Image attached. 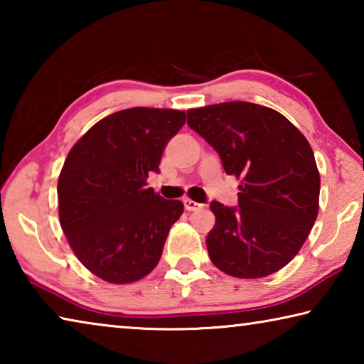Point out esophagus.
<instances>
[{
	"mask_svg": "<svg viewBox=\"0 0 364 364\" xmlns=\"http://www.w3.org/2000/svg\"><path fill=\"white\" fill-rule=\"evenodd\" d=\"M184 207H186V210L194 212V210H199V208H202L204 205L199 204V202L193 200V199H184Z\"/></svg>",
	"mask_w": 364,
	"mask_h": 364,
	"instance_id": "esophagus-1",
	"label": "esophagus"
}]
</instances>
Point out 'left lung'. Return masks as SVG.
I'll return each instance as SVG.
<instances>
[{"label":"left lung","instance_id":"obj_1","mask_svg":"<svg viewBox=\"0 0 364 364\" xmlns=\"http://www.w3.org/2000/svg\"><path fill=\"white\" fill-rule=\"evenodd\" d=\"M188 125L241 178L237 207L213 200L208 257L223 273L264 278L292 260L319 207V171L306 138L276 110L232 101L188 110Z\"/></svg>","mask_w":364,"mask_h":364}]
</instances>
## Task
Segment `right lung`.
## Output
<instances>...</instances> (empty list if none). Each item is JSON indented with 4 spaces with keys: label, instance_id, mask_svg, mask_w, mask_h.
<instances>
[{
    "label": "right lung",
    "instance_id": "add662e5",
    "mask_svg": "<svg viewBox=\"0 0 364 364\" xmlns=\"http://www.w3.org/2000/svg\"><path fill=\"white\" fill-rule=\"evenodd\" d=\"M186 114L133 107L90 128L67 156L58 181L59 220L72 250L112 284L134 282L157 267L183 202L146 186Z\"/></svg>",
    "mask_w": 364,
    "mask_h": 364
}]
</instances>
